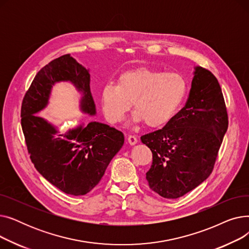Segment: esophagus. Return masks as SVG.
Returning <instances> with one entry per match:
<instances>
[{
  "mask_svg": "<svg viewBox=\"0 0 249 249\" xmlns=\"http://www.w3.org/2000/svg\"><path fill=\"white\" fill-rule=\"evenodd\" d=\"M127 140H128V143H129L130 145H135L136 143L138 142L137 137H136V136H134V135H129V136H128V138H127Z\"/></svg>",
  "mask_w": 249,
  "mask_h": 249,
  "instance_id": "1",
  "label": "esophagus"
}]
</instances>
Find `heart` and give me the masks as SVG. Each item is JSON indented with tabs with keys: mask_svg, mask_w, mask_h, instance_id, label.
Segmentation results:
<instances>
[{
	"mask_svg": "<svg viewBox=\"0 0 249 249\" xmlns=\"http://www.w3.org/2000/svg\"><path fill=\"white\" fill-rule=\"evenodd\" d=\"M188 82L178 72L137 68L123 71L117 84L102 89L103 111L111 122H121L133 103L134 123L159 128L171 121L188 94Z\"/></svg>",
	"mask_w": 249,
	"mask_h": 249,
	"instance_id": "obj_1",
	"label": "heart"
}]
</instances>
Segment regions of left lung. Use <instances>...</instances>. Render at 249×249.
Here are the masks:
<instances>
[{"label": "left lung", "mask_w": 249, "mask_h": 249, "mask_svg": "<svg viewBox=\"0 0 249 249\" xmlns=\"http://www.w3.org/2000/svg\"><path fill=\"white\" fill-rule=\"evenodd\" d=\"M227 128L217 78L196 67L186 106L162 129L141 136L152 152L149 188L165 199H178L200 186L213 171Z\"/></svg>", "instance_id": "1"}]
</instances>
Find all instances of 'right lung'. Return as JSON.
Here are the masks:
<instances>
[{
    "mask_svg": "<svg viewBox=\"0 0 249 249\" xmlns=\"http://www.w3.org/2000/svg\"><path fill=\"white\" fill-rule=\"evenodd\" d=\"M89 81V70L71 54L62 55L37 72L21 107L22 130L35 168L50 184L72 196L86 195L99 184L123 146L124 135L100 122L82 124L60 133L55 126L34 114L47 106L56 83L71 82L83 95L81 110L96 115Z\"/></svg>",
    "mask_w": 249,
    "mask_h": 249,
    "instance_id": "1",
    "label": "right lung"
}]
</instances>
